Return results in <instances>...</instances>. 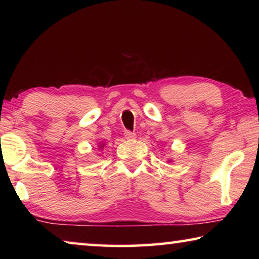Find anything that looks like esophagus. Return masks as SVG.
<instances>
[{"label": "esophagus", "instance_id": "34e87169", "mask_svg": "<svg viewBox=\"0 0 259 259\" xmlns=\"http://www.w3.org/2000/svg\"><path fill=\"white\" fill-rule=\"evenodd\" d=\"M124 137L126 139H134L136 137V134L133 133V131H130V130H125L124 131Z\"/></svg>", "mask_w": 259, "mask_h": 259}]
</instances>
